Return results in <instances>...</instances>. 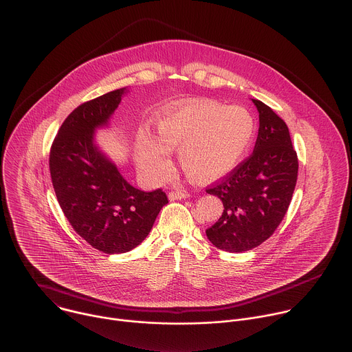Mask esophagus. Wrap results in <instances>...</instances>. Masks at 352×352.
I'll use <instances>...</instances> for the list:
<instances>
[{"instance_id": "34e87169", "label": "esophagus", "mask_w": 352, "mask_h": 352, "mask_svg": "<svg viewBox=\"0 0 352 352\" xmlns=\"http://www.w3.org/2000/svg\"><path fill=\"white\" fill-rule=\"evenodd\" d=\"M190 195L186 192V190H173L168 193V197L171 200H181V199H186L189 197Z\"/></svg>"}]
</instances>
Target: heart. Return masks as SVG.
Here are the masks:
<instances>
[{
	"label": "heart",
	"instance_id": "1",
	"mask_svg": "<svg viewBox=\"0 0 352 352\" xmlns=\"http://www.w3.org/2000/svg\"><path fill=\"white\" fill-rule=\"evenodd\" d=\"M156 140L141 134L135 160L151 182L163 181L171 168L167 151H177L186 175L199 182L223 177L235 168L256 135V120L243 106L193 99L166 107L155 123Z\"/></svg>",
	"mask_w": 352,
	"mask_h": 352
}]
</instances>
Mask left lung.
I'll list each match as a JSON object with an SVG mask.
<instances>
[{
	"label": "left lung",
	"instance_id": "obj_1",
	"mask_svg": "<svg viewBox=\"0 0 352 352\" xmlns=\"http://www.w3.org/2000/svg\"><path fill=\"white\" fill-rule=\"evenodd\" d=\"M253 103L260 117L253 153L206 189L223 204L222 215L206 235L215 248L230 253L252 250L272 235L297 182L298 159L286 123L261 100Z\"/></svg>",
	"mask_w": 352,
	"mask_h": 352
}]
</instances>
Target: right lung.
Listing matches in <instances>:
<instances>
[{"instance_id": "right-lung-1", "label": "right lung", "mask_w": 352, "mask_h": 352, "mask_svg": "<svg viewBox=\"0 0 352 352\" xmlns=\"http://www.w3.org/2000/svg\"><path fill=\"white\" fill-rule=\"evenodd\" d=\"M126 88L76 107L60 126L50 152V171L59 206L78 235L106 254L133 250L149 235L168 203L162 189L130 185L94 144V131L107 126Z\"/></svg>"}]
</instances>
